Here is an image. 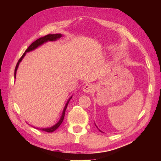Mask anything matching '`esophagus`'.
Instances as JSON below:
<instances>
[{
	"label": "esophagus",
	"instance_id": "obj_1",
	"mask_svg": "<svg viewBox=\"0 0 161 161\" xmlns=\"http://www.w3.org/2000/svg\"><path fill=\"white\" fill-rule=\"evenodd\" d=\"M94 89V86L92 84H86L85 85L83 86L82 90L83 92H86V93H90Z\"/></svg>",
	"mask_w": 161,
	"mask_h": 161
}]
</instances>
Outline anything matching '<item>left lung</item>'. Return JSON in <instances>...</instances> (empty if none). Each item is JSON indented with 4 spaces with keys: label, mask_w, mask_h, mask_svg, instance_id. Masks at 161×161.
<instances>
[{
    "label": "left lung",
    "mask_w": 161,
    "mask_h": 161,
    "mask_svg": "<svg viewBox=\"0 0 161 161\" xmlns=\"http://www.w3.org/2000/svg\"><path fill=\"white\" fill-rule=\"evenodd\" d=\"M100 131H101V130H100ZM101 132H102V131H101Z\"/></svg>",
    "instance_id": "obj_1"
}]
</instances>
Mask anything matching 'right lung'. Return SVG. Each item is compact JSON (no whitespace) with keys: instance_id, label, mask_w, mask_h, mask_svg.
Instances as JSON below:
<instances>
[{"instance_id":"1","label":"right lung","mask_w":161,"mask_h":161,"mask_svg":"<svg viewBox=\"0 0 161 161\" xmlns=\"http://www.w3.org/2000/svg\"><path fill=\"white\" fill-rule=\"evenodd\" d=\"M62 36V34H49V35H45V36H44V37H42L39 38V39H37V40H35V42H32V44L29 46L28 48L25 50V52L24 53L23 55H22L21 58L19 59L18 63H17V64H16V67H15V75H16V71H17V69H18V65H19V64H20V62L22 61L23 58H24V57H25L26 53H28V52L34 50L35 49H36L37 47H39V46L42 45L43 43H45V42H47V41H55V40H57L58 39H59V38H60ZM72 97H71L69 99H68L67 103L65 104V107L64 108V110H63V112H62L61 118H60V119H59V121L58 122V123H57L55 125H54L53 126L50 127V128H46V129H39V128H38V129H40V130H43V131H45V132L52 133V132L54 131V130L58 129V128L62 124V121H63L65 111H66V108L67 107L68 103H69L70 99H72ZM36 129H37V128H36Z\"/></svg>"}]
</instances>
